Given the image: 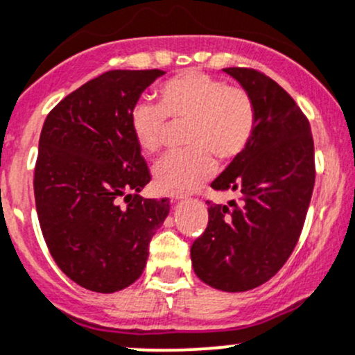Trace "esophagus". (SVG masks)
<instances>
[{"mask_svg": "<svg viewBox=\"0 0 355 355\" xmlns=\"http://www.w3.org/2000/svg\"><path fill=\"white\" fill-rule=\"evenodd\" d=\"M168 197H170V199L173 200V202H175V200H182V199H185V197H187V196H185L184 192H170V193H168Z\"/></svg>", "mask_w": 355, "mask_h": 355, "instance_id": "obj_1", "label": "esophagus"}]
</instances>
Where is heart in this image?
Segmentation results:
<instances>
[{
    "mask_svg": "<svg viewBox=\"0 0 355 355\" xmlns=\"http://www.w3.org/2000/svg\"><path fill=\"white\" fill-rule=\"evenodd\" d=\"M156 105L139 102L129 114V129L144 155L163 146L166 119L185 122L184 151L168 155L153 170L163 192H185L214 173L216 162L238 158L252 143L257 109L245 88L226 85L199 69L180 71L156 88Z\"/></svg>",
    "mask_w": 355,
    "mask_h": 355,
    "instance_id": "1",
    "label": "heart"
}]
</instances>
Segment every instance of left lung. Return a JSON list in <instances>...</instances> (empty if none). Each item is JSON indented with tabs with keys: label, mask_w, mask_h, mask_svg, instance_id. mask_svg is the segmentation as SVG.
<instances>
[{
	"label": "left lung",
	"mask_w": 355,
	"mask_h": 355,
	"mask_svg": "<svg viewBox=\"0 0 355 355\" xmlns=\"http://www.w3.org/2000/svg\"><path fill=\"white\" fill-rule=\"evenodd\" d=\"M223 71L253 98L257 128L248 148L211 184L241 193V202L207 200V227L190 259L207 286L243 293L274 277L296 248L315 187V144L308 117L272 78L252 68Z\"/></svg>",
	"instance_id": "8db88e82"
}]
</instances>
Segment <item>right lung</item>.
I'll return each instance as SVG.
<instances>
[{"label": "right lung", "mask_w": 355, "mask_h": 355, "mask_svg": "<svg viewBox=\"0 0 355 355\" xmlns=\"http://www.w3.org/2000/svg\"><path fill=\"white\" fill-rule=\"evenodd\" d=\"M162 74L107 71L64 96L40 132L33 193L44 240L71 281L95 293L139 279L170 212L166 197L137 193L151 173L129 129L130 110Z\"/></svg>", "instance_id": "add662e5"}]
</instances>
